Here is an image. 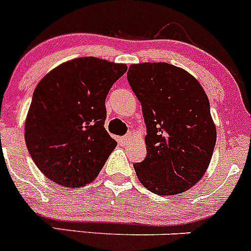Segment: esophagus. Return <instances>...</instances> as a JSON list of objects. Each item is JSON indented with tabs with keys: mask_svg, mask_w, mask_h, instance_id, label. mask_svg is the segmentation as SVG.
<instances>
[{
	"mask_svg": "<svg viewBox=\"0 0 251 251\" xmlns=\"http://www.w3.org/2000/svg\"><path fill=\"white\" fill-rule=\"evenodd\" d=\"M132 139H133L132 134H127V135H124V137H122L121 139H119V143H121L122 145H127L128 143H129Z\"/></svg>",
	"mask_w": 251,
	"mask_h": 251,
	"instance_id": "obj_1",
	"label": "esophagus"
}]
</instances>
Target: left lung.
I'll list each match as a JSON object with an SVG mask.
<instances>
[{
  "label": "left lung",
  "mask_w": 251,
  "mask_h": 251,
  "mask_svg": "<svg viewBox=\"0 0 251 251\" xmlns=\"http://www.w3.org/2000/svg\"><path fill=\"white\" fill-rule=\"evenodd\" d=\"M127 76L147 124L138 178L156 195L185 192L203 177L216 145L208 97L195 76L168 63L132 64Z\"/></svg>",
  "instance_id": "obj_1"
}]
</instances>
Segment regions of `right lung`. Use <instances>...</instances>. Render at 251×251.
Returning a JSON list of instances; mask_svg holds the SVG:
<instances>
[{
    "label": "right lung",
    "instance_id": "1",
    "mask_svg": "<svg viewBox=\"0 0 251 251\" xmlns=\"http://www.w3.org/2000/svg\"><path fill=\"white\" fill-rule=\"evenodd\" d=\"M126 64L85 56L52 69L37 85L25 124L28 151L52 182L77 188L99 176L117 147L104 101Z\"/></svg>",
    "mask_w": 251,
    "mask_h": 251
}]
</instances>
